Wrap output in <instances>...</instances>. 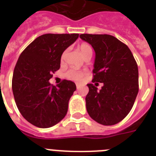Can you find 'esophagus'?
I'll return each instance as SVG.
<instances>
[{
	"instance_id": "1",
	"label": "esophagus",
	"mask_w": 156,
	"mask_h": 156,
	"mask_svg": "<svg viewBox=\"0 0 156 156\" xmlns=\"http://www.w3.org/2000/svg\"><path fill=\"white\" fill-rule=\"evenodd\" d=\"M76 88H77V89H80V88L81 85L80 84V83H76Z\"/></svg>"
}]
</instances>
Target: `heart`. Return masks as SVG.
Returning a JSON list of instances; mask_svg holds the SVG:
<instances>
[{
    "mask_svg": "<svg viewBox=\"0 0 156 156\" xmlns=\"http://www.w3.org/2000/svg\"><path fill=\"white\" fill-rule=\"evenodd\" d=\"M80 50L81 54L84 58L88 55H92L91 48L87 44H82L80 46ZM66 76L68 79L72 80H80L85 76V73L84 72L79 71V70L70 69L66 73Z\"/></svg>",
    "mask_w": 156,
    "mask_h": 156,
    "instance_id": "obj_1",
    "label": "heart"
}]
</instances>
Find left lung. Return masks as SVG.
Wrapping results in <instances>:
<instances>
[{"mask_svg":"<svg viewBox=\"0 0 156 156\" xmlns=\"http://www.w3.org/2000/svg\"><path fill=\"white\" fill-rule=\"evenodd\" d=\"M80 37L95 51L92 82L103 83L99 90L87 84V111L100 124H116L130 112L138 93L137 62L129 48L113 36L86 34Z\"/></svg>","mask_w":156,"mask_h":156,"instance_id":"obj_1","label":"left lung"}]
</instances>
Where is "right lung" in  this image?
<instances>
[{"label": "right lung", "instance_id": "obj_1", "mask_svg": "<svg viewBox=\"0 0 156 156\" xmlns=\"http://www.w3.org/2000/svg\"><path fill=\"white\" fill-rule=\"evenodd\" d=\"M78 37V34H44L28 45L18 59L12 77L14 98L22 115L37 127L55 126L67 113L76 84L64 80L56 87L49 80L60 68L64 51Z\"/></svg>", "mask_w": 156, "mask_h": 156}]
</instances>
